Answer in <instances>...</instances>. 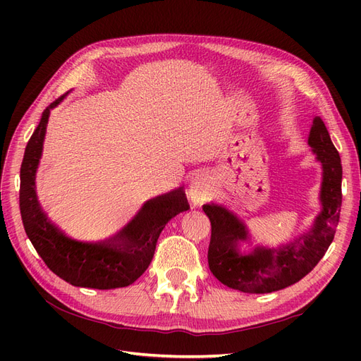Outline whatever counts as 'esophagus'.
<instances>
[{
  "label": "esophagus",
  "instance_id": "obj_1",
  "mask_svg": "<svg viewBox=\"0 0 361 361\" xmlns=\"http://www.w3.org/2000/svg\"><path fill=\"white\" fill-rule=\"evenodd\" d=\"M211 197V185L203 176L195 178L190 185V199L194 206H202Z\"/></svg>",
  "mask_w": 361,
  "mask_h": 361
}]
</instances>
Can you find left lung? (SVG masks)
<instances>
[{
  "instance_id": "8db88e82",
  "label": "left lung",
  "mask_w": 361,
  "mask_h": 361,
  "mask_svg": "<svg viewBox=\"0 0 361 361\" xmlns=\"http://www.w3.org/2000/svg\"><path fill=\"white\" fill-rule=\"evenodd\" d=\"M309 145L322 164V211L310 231L293 243L279 248L255 247L247 255L239 253L238 244L248 239L244 223L223 206H203L211 220L207 264L223 285L247 293L285 289L307 276L329 250L341 216L342 164L321 117L313 118Z\"/></svg>"
}]
</instances>
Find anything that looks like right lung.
Masks as SVG:
<instances>
[{"mask_svg": "<svg viewBox=\"0 0 361 361\" xmlns=\"http://www.w3.org/2000/svg\"><path fill=\"white\" fill-rule=\"evenodd\" d=\"M64 97V96H63ZM54 101L28 140L20 166L19 207L25 233L47 267L73 286L116 289L133 285L150 265L162 228L190 204L182 188L147 200L122 231L101 243H80L54 226L37 202L36 170Z\"/></svg>", "mask_w": 361, "mask_h": 361, "instance_id": "right-lung-1", "label": "right lung"}]
</instances>
